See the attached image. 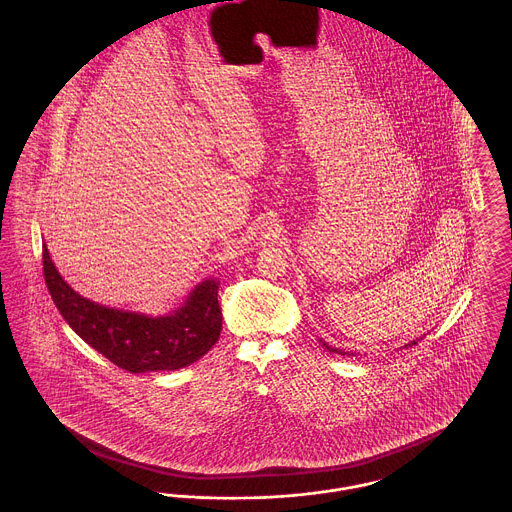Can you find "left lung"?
<instances>
[{
  "label": "left lung",
  "mask_w": 512,
  "mask_h": 512,
  "mask_svg": "<svg viewBox=\"0 0 512 512\" xmlns=\"http://www.w3.org/2000/svg\"><path fill=\"white\" fill-rule=\"evenodd\" d=\"M328 351H332V353H341V355H349V353H345V351H340V349H336V347H330V345H326V343H322ZM413 345H416V341H411V343H407L405 347H413Z\"/></svg>",
  "instance_id": "obj_1"
}]
</instances>
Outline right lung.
Here are the masks:
<instances>
[{"label":"right lung","instance_id":"add662e5","mask_svg":"<svg viewBox=\"0 0 512 512\" xmlns=\"http://www.w3.org/2000/svg\"><path fill=\"white\" fill-rule=\"evenodd\" d=\"M42 259L46 286L59 313L82 340L122 370L134 374L178 370L199 361L219 340L222 313L217 280L195 286L176 313L151 318L84 299L53 267L46 245Z\"/></svg>","mask_w":512,"mask_h":512}]
</instances>
